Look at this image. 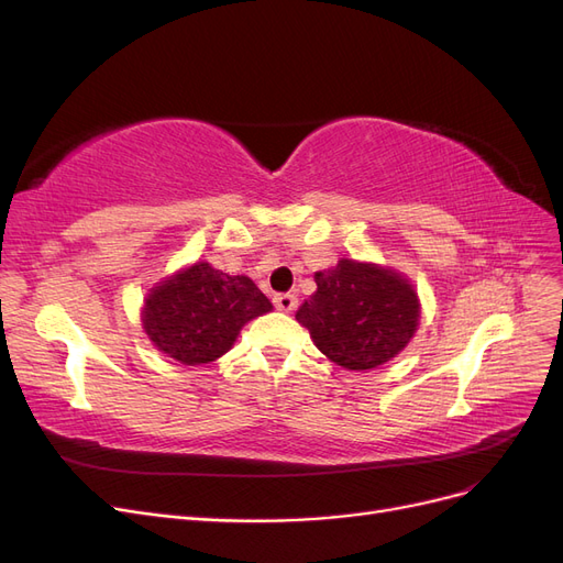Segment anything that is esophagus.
Instances as JSON below:
<instances>
[{"mask_svg": "<svg viewBox=\"0 0 563 563\" xmlns=\"http://www.w3.org/2000/svg\"><path fill=\"white\" fill-rule=\"evenodd\" d=\"M275 308L279 312H294L298 308V298L294 294H277L275 296Z\"/></svg>", "mask_w": 563, "mask_h": 563, "instance_id": "obj_1", "label": "esophagus"}]
</instances>
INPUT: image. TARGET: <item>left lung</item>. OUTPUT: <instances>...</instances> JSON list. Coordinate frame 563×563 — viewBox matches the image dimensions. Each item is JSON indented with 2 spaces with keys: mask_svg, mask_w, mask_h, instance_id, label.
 Masks as SVG:
<instances>
[{
  "mask_svg": "<svg viewBox=\"0 0 563 563\" xmlns=\"http://www.w3.org/2000/svg\"><path fill=\"white\" fill-rule=\"evenodd\" d=\"M314 282L317 291L300 305L296 319L333 364L371 371L411 343L420 300L401 272L340 258L335 267L314 272Z\"/></svg>",
  "mask_w": 563,
  "mask_h": 563,
  "instance_id": "left-lung-1",
  "label": "left lung"
}]
</instances>
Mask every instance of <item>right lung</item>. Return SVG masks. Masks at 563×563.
I'll use <instances>...</instances> for the list:
<instances>
[{
  "label": "right lung",
  "mask_w": 563,
  "mask_h": 563,
  "mask_svg": "<svg viewBox=\"0 0 563 563\" xmlns=\"http://www.w3.org/2000/svg\"><path fill=\"white\" fill-rule=\"evenodd\" d=\"M269 310L272 302L253 279L199 261L150 288L141 321L159 352L185 366H201L230 352L244 323Z\"/></svg>",
  "instance_id": "1"
}]
</instances>
